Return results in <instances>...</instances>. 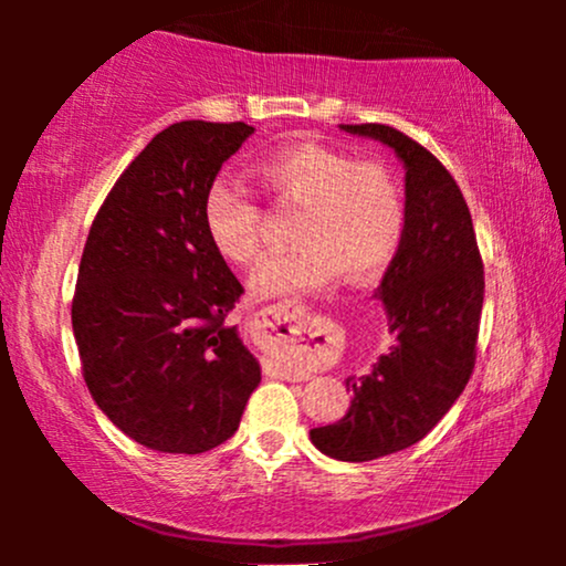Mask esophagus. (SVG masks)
Listing matches in <instances>:
<instances>
[{
    "instance_id": "1",
    "label": "esophagus",
    "mask_w": 566,
    "mask_h": 566,
    "mask_svg": "<svg viewBox=\"0 0 566 566\" xmlns=\"http://www.w3.org/2000/svg\"><path fill=\"white\" fill-rule=\"evenodd\" d=\"M306 319V308L304 306H293L291 301H285V304H277V306H270L265 312L260 314V327L265 329L262 335H273L275 339H289V343H304V335L306 329L301 327ZM270 337V339H273ZM285 378H293V381H306L308 374L301 368H291L285 366L281 368Z\"/></svg>"
}]
</instances>
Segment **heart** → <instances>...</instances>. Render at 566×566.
Listing matches in <instances>:
<instances>
[{
    "mask_svg": "<svg viewBox=\"0 0 566 566\" xmlns=\"http://www.w3.org/2000/svg\"><path fill=\"white\" fill-rule=\"evenodd\" d=\"M265 188L301 206L293 250L273 254L252 275L262 298L327 289L337 275L360 285L381 275L405 237V196L391 169L360 165L350 154L322 144H285L258 161ZM262 216L247 188L216 177L203 198V227L213 250L234 265L262 254Z\"/></svg>",
    "mask_w": 566,
    "mask_h": 566,
    "instance_id": "b5f03b06",
    "label": "heart"
}]
</instances>
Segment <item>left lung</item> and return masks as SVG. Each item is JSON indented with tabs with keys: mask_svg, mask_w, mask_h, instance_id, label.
<instances>
[{
	"mask_svg": "<svg viewBox=\"0 0 566 566\" xmlns=\"http://www.w3.org/2000/svg\"><path fill=\"white\" fill-rule=\"evenodd\" d=\"M389 146L405 167V237L376 298L394 345L360 378L343 420L312 443L337 461H374L422 440L467 389L476 358L484 268L467 200L451 172L412 138L381 123L339 126Z\"/></svg>",
	"mask_w": 566,
	"mask_h": 566,
	"instance_id": "left-lung-1",
	"label": "left lung"
}]
</instances>
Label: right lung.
<instances>
[{
	"label": "right lung",
	"mask_w": 566,
	"mask_h": 566,
	"mask_svg": "<svg viewBox=\"0 0 566 566\" xmlns=\"http://www.w3.org/2000/svg\"><path fill=\"white\" fill-rule=\"evenodd\" d=\"M247 123H175L113 185L76 275L72 327L95 405L151 451L203 453L239 428L260 363L227 316L244 289L203 198Z\"/></svg>",
	"instance_id": "add662e5"
}]
</instances>
